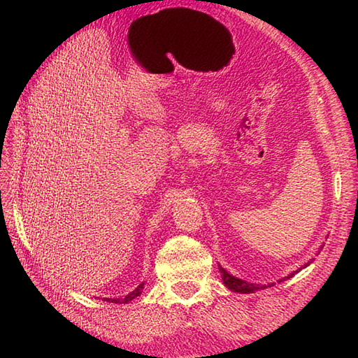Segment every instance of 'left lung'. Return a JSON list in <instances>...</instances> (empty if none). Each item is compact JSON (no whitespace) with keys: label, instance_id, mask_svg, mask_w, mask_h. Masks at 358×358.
<instances>
[{"label":"left lung","instance_id":"left-lung-1","mask_svg":"<svg viewBox=\"0 0 358 358\" xmlns=\"http://www.w3.org/2000/svg\"><path fill=\"white\" fill-rule=\"evenodd\" d=\"M310 263H312V262L306 263L305 266L300 267L299 270H296V272L289 273L288 276H285V278H282V279H279L278 282H282V280L292 278L296 273H299L301 268L308 267ZM220 272H221V276H222V282H224V285H225L227 288L231 289V291H236V292H243V294H249V292H254V291H258V289H264V288H267V287H270V285H273V282H272V284H267V285H259V284L246 282V280H242V279H239V278H236V276L230 275V273L227 272V270H225L224 267H221V266H220Z\"/></svg>","mask_w":358,"mask_h":358}]
</instances>
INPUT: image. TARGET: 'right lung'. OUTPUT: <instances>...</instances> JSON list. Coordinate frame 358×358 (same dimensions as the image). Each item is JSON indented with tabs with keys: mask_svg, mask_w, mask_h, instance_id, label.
Returning <instances> with one entry per match:
<instances>
[{
	"mask_svg": "<svg viewBox=\"0 0 358 358\" xmlns=\"http://www.w3.org/2000/svg\"><path fill=\"white\" fill-rule=\"evenodd\" d=\"M143 288H145V282L140 284L134 291H131V292H129L128 296H125V297H122V299H103V300H106V301H112V303H119V305H122V303L131 301L133 299H136L137 296L142 294V289H143Z\"/></svg>",
	"mask_w": 358,
	"mask_h": 358,
	"instance_id": "1",
	"label": "right lung"
}]
</instances>
